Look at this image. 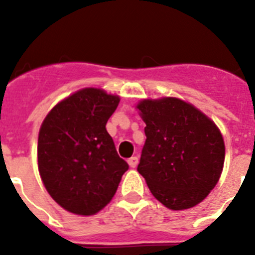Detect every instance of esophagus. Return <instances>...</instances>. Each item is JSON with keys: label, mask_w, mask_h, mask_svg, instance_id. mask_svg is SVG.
I'll use <instances>...</instances> for the list:
<instances>
[{"label": "esophagus", "mask_w": 255, "mask_h": 255, "mask_svg": "<svg viewBox=\"0 0 255 255\" xmlns=\"http://www.w3.org/2000/svg\"><path fill=\"white\" fill-rule=\"evenodd\" d=\"M128 163H129L130 167H136V164H138V158L136 157H131V158L128 159Z\"/></svg>", "instance_id": "1"}]
</instances>
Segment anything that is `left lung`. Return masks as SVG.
Segmentation results:
<instances>
[{"label":"left lung","instance_id":"obj_1","mask_svg":"<svg viewBox=\"0 0 255 255\" xmlns=\"http://www.w3.org/2000/svg\"><path fill=\"white\" fill-rule=\"evenodd\" d=\"M136 108L147 125L138 171L150 193L173 211L197 206L224 168L220 129L194 106L173 97L143 100Z\"/></svg>","mask_w":255,"mask_h":255}]
</instances>
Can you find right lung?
I'll return each mask as SVG.
<instances>
[{
	"instance_id": "1",
	"label": "right lung",
	"mask_w": 255,
	"mask_h": 255,
	"mask_svg": "<svg viewBox=\"0 0 255 255\" xmlns=\"http://www.w3.org/2000/svg\"><path fill=\"white\" fill-rule=\"evenodd\" d=\"M119 102V96L84 88L57 103L40 126L39 175L53 200L71 213L105 208L129 168L106 130Z\"/></svg>"
}]
</instances>
